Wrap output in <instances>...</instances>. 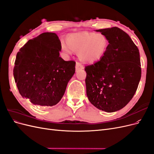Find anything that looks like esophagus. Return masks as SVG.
<instances>
[{
    "label": "esophagus",
    "mask_w": 154,
    "mask_h": 154,
    "mask_svg": "<svg viewBox=\"0 0 154 154\" xmlns=\"http://www.w3.org/2000/svg\"><path fill=\"white\" fill-rule=\"evenodd\" d=\"M83 68H84V67H83V66L81 63L76 62V71H79V70H80V69H83Z\"/></svg>",
    "instance_id": "1"
}]
</instances>
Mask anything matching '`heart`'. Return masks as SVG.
Segmentation results:
<instances>
[{
	"instance_id": "heart-1",
	"label": "heart",
	"mask_w": 154,
	"mask_h": 154,
	"mask_svg": "<svg viewBox=\"0 0 154 154\" xmlns=\"http://www.w3.org/2000/svg\"><path fill=\"white\" fill-rule=\"evenodd\" d=\"M108 46L109 40L103 34L80 32L68 36L67 44L62 42L61 49L69 54L76 51L82 62L93 63L103 58Z\"/></svg>"
}]
</instances>
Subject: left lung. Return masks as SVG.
<instances>
[{
    "mask_svg": "<svg viewBox=\"0 0 154 154\" xmlns=\"http://www.w3.org/2000/svg\"><path fill=\"white\" fill-rule=\"evenodd\" d=\"M109 46L98 62L85 66L88 99L97 109L113 112L132 100L141 77L139 49L129 35L117 27L96 30Z\"/></svg>",
    "mask_w": 154,
    "mask_h": 154,
    "instance_id": "1",
    "label": "left lung"
}]
</instances>
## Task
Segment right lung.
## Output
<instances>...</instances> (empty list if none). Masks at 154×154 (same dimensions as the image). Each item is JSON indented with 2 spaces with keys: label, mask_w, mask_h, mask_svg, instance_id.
Returning a JSON list of instances; mask_svg holds the SVG:
<instances>
[{
  "label": "right lung",
  "mask_w": 154,
  "mask_h": 154,
  "mask_svg": "<svg viewBox=\"0 0 154 154\" xmlns=\"http://www.w3.org/2000/svg\"><path fill=\"white\" fill-rule=\"evenodd\" d=\"M61 42L54 32H44L29 40L18 51L13 76L20 95L40 106L61 100L75 72L76 62L60 57Z\"/></svg>",
  "instance_id": "1"
}]
</instances>
